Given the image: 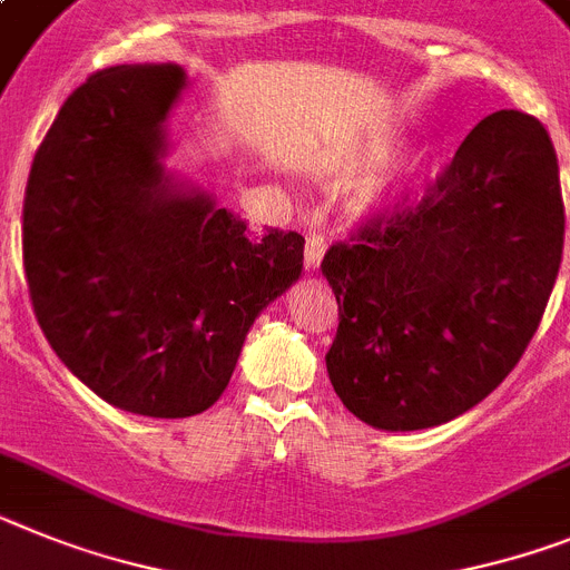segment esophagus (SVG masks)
Returning a JSON list of instances; mask_svg holds the SVG:
<instances>
[{
  "label": "esophagus",
  "instance_id": "obj_1",
  "mask_svg": "<svg viewBox=\"0 0 570 570\" xmlns=\"http://www.w3.org/2000/svg\"><path fill=\"white\" fill-rule=\"evenodd\" d=\"M323 253H325V238L320 236L317 230L308 233V245H305V267H308V271H317L320 262H323Z\"/></svg>",
  "mask_w": 570,
  "mask_h": 570
}]
</instances>
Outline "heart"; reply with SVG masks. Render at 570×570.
Masks as SVG:
<instances>
[{
	"label": "heart",
	"mask_w": 570,
	"mask_h": 570,
	"mask_svg": "<svg viewBox=\"0 0 570 570\" xmlns=\"http://www.w3.org/2000/svg\"><path fill=\"white\" fill-rule=\"evenodd\" d=\"M395 149L397 138H392V135H381V138L366 140V146L360 149L354 167H357V173L377 167V164L386 160ZM432 175H435V153H430V149H417V153L403 155L386 175H381L377 181L368 184V187L360 193L357 216H392V213L410 207L412 202L421 198V193L426 189Z\"/></svg>",
	"instance_id": "heart-1"
}]
</instances>
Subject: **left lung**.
Instances as JSON below:
<instances>
[{
	"instance_id": "obj_1",
	"label": "left lung",
	"mask_w": 570,
	"mask_h": 570,
	"mask_svg": "<svg viewBox=\"0 0 570 570\" xmlns=\"http://www.w3.org/2000/svg\"><path fill=\"white\" fill-rule=\"evenodd\" d=\"M562 238L551 138L530 115L495 111L417 207L325 253L340 305L325 366L345 410L386 432L473 410L537 332Z\"/></svg>"
}]
</instances>
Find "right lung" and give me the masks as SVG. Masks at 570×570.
Returning <instances> with one entry per match:
<instances>
[{"label":"right lung","mask_w":570,"mask_h":570,"mask_svg":"<svg viewBox=\"0 0 570 570\" xmlns=\"http://www.w3.org/2000/svg\"><path fill=\"white\" fill-rule=\"evenodd\" d=\"M187 86L175 62L91 75L33 155L22 207L42 334L97 397L146 417L210 410L250 325L303 274L299 233L253 236L167 169Z\"/></svg>","instance_id":"add662e5"}]
</instances>
